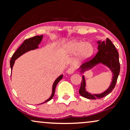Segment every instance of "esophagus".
<instances>
[{
    "label": "esophagus",
    "instance_id": "esophagus-1",
    "mask_svg": "<svg viewBox=\"0 0 130 130\" xmlns=\"http://www.w3.org/2000/svg\"><path fill=\"white\" fill-rule=\"evenodd\" d=\"M75 71V68L73 67H71V68H68V69L67 70V73L69 74H72Z\"/></svg>",
    "mask_w": 130,
    "mask_h": 130
}]
</instances>
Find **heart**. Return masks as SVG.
<instances>
[{
  "instance_id": "1",
  "label": "heart",
  "mask_w": 130,
  "mask_h": 130,
  "mask_svg": "<svg viewBox=\"0 0 130 130\" xmlns=\"http://www.w3.org/2000/svg\"><path fill=\"white\" fill-rule=\"evenodd\" d=\"M66 48L71 53H80L83 58L89 57L94 52V47L89 42H84L83 41H72L67 44Z\"/></svg>"
}]
</instances>
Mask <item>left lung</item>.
I'll use <instances>...</instances> for the list:
<instances>
[{
    "label": "left lung",
    "instance_id": "left-lung-1",
    "mask_svg": "<svg viewBox=\"0 0 130 130\" xmlns=\"http://www.w3.org/2000/svg\"><path fill=\"white\" fill-rule=\"evenodd\" d=\"M87 60L88 61L82 66V72L86 69L92 68L97 64L102 62L104 64L108 66L112 71V74H112L113 75L112 81L110 86L105 92L101 94H98V95L97 94L92 95L85 91L86 84H85V78L83 76L80 88L79 89V93L83 97L88 99H92V100L101 99L106 97L114 89L120 72V66L119 59V53L116 48L112 43L110 39L108 38H107L106 41H103L102 42L99 41L97 53L95 55V56L88 58Z\"/></svg>",
    "mask_w": 130,
    "mask_h": 130
}]
</instances>
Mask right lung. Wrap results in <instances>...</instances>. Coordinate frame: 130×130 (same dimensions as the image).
Returning a JSON list of instances; mask_svg holds the SVG:
<instances>
[{
  "label": "right lung",
  "instance_id": "1",
  "mask_svg": "<svg viewBox=\"0 0 130 130\" xmlns=\"http://www.w3.org/2000/svg\"><path fill=\"white\" fill-rule=\"evenodd\" d=\"M43 37L42 35H41V36H35L34 37H32L30 38H28V39H25V41H24V42L21 44V45L20 46L19 48L17 49V50L14 53V54L12 56L10 60V66H11V69L12 71V69H13V66L14 65V63L15 60L19 58L20 56H21L22 55L25 53L27 52L30 51L31 50H34L35 48H38L39 45V44L40 43L41 40H42V38ZM63 75H61L55 81L53 85V89H52V95L50 96V97L48 99H47L45 102H43L42 103H45V102H48L49 100H51L53 98V96H54L55 94V88L56 85L58 82L62 79ZM42 103H41V104H42Z\"/></svg>",
  "mask_w": 130,
  "mask_h": 130
}]
</instances>
